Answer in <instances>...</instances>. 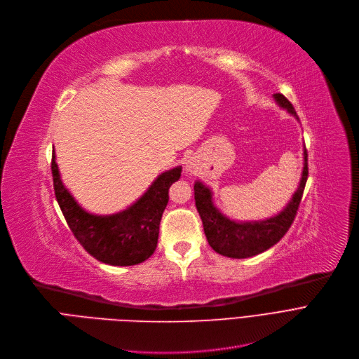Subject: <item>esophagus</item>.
<instances>
[{
    "instance_id": "34e87169",
    "label": "esophagus",
    "mask_w": 359,
    "mask_h": 359,
    "mask_svg": "<svg viewBox=\"0 0 359 359\" xmlns=\"http://www.w3.org/2000/svg\"><path fill=\"white\" fill-rule=\"evenodd\" d=\"M185 168H187V169H190V170H191V169H193L194 166H193V163H191V162H187V163H185Z\"/></svg>"
}]
</instances>
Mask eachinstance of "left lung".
Returning a JSON list of instances; mask_svg holds the SVG:
<instances>
[{"mask_svg": "<svg viewBox=\"0 0 359 359\" xmlns=\"http://www.w3.org/2000/svg\"><path fill=\"white\" fill-rule=\"evenodd\" d=\"M278 104L285 108L294 116L298 115L282 93L273 95ZM309 178V155L304 150V170L298 190L294 197L286 204V208L276 216L259 222H235L222 215L213 204L212 191L209 187L197 181L194 184V198L196 208L203 222L204 233L209 241V245L220 255L231 259H247L257 255L275 244H278L283 235L291 228L297 216V210L302 198L305 182Z\"/></svg>", "mask_w": 359, "mask_h": 359, "instance_id": "left-lung-1", "label": "left lung"}]
</instances>
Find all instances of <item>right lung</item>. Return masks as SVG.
<instances>
[{
  "instance_id": "1",
  "label": "right lung",
  "mask_w": 359,
  "mask_h": 359,
  "mask_svg": "<svg viewBox=\"0 0 359 359\" xmlns=\"http://www.w3.org/2000/svg\"><path fill=\"white\" fill-rule=\"evenodd\" d=\"M50 169L55 197L67 224L81 247L96 260L111 266H134L155 252L169 187L180 180L181 166L161 174L133 206L109 216L92 215L79 206L61 181L55 153Z\"/></svg>"
}]
</instances>
